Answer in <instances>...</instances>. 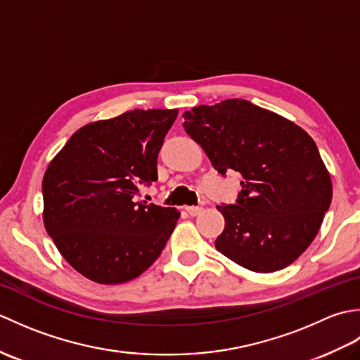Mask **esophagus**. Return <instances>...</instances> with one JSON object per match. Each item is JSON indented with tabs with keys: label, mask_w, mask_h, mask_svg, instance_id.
Listing matches in <instances>:
<instances>
[{
	"label": "esophagus",
	"mask_w": 360,
	"mask_h": 360,
	"mask_svg": "<svg viewBox=\"0 0 360 360\" xmlns=\"http://www.w3.org/2000/svg\"><path fill=\"white\" fill-rule=\"evenodd\" d=\"M186 210H187V213H188L190 217H196V215H200V213L202 212V207H198V205H187Z\"/></svg>",
	"instance_id": "34e87169"
}]
</instances>
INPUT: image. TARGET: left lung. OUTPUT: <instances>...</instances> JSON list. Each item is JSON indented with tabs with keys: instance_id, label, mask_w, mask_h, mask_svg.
I'll return each mask as SVG.
<instances>
[{
	"instance_id": "8db88e82",
	"label": "left lung",
	"mask_w": 360,
	"mask_h": 360,
	"mask_svg": "<svg viewBox=\"0 0 360 360\" xmlns=\"http://www.w3.org/2000/svg\"><path fill=\"white\" fill-rule=\"evenodd\" d=\"M182 117L215 170L243 178L236 204L217 205L226 226L215 248L254 272L294 263L316 238L333 198L331 176L312 137L241 98L195 106Z\"/></svg>"
}]
</instances>
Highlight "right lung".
<instances>
[{
    "label": "right lung",
    "mask_w": 360,
    "mask_h": 360,
    "mask_svg": "<svg viewBox=\"0 0 360 360\" xmlns=\"http://www.w3.org/2000/svg\"><path fill=\"white\" fill-rule=\"evenodd\" d=\"M178 110H133L77 129L43 176V223L75 271L101 285L156 262L181 213L137 202L158 181V155Z\"/></svg>",
    "instance_id": "obj_1"
}]
</instances>
